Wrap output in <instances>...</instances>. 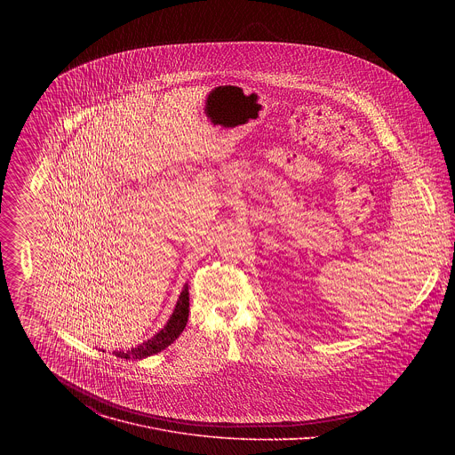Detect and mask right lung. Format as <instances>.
<instances>
[{"label":"right lung","mask_w":455,"mask_h":455,"mask_svg":"<svg viewBox=\"0 0 455 455\" xmlns=\"http://www.w3.org/2000/svg\"><path fill=\"white\" fill-rule=\"evenodd\" d=\"M188 319H189V285L186 283L179 296V301L175 305L172 317L161 331H157L150 339L143 341L141 345L132 347L131 350L114 352V354L121 359H145L148 355H154L164 350L166 347H170L180 336V332L186 329Z\"/></svg>","instance_id":"1"}]
</instances>
